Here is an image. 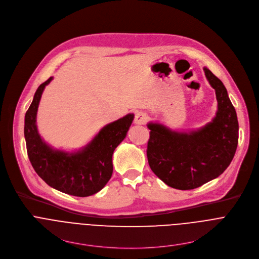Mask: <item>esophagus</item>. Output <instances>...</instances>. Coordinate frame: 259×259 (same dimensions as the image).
Here are the masks:
<instances>
[{
	"instance_id": "esophagus-1",
	"label": "esophagus",
	"mask_w": 259,
	"mask_h": 259,
	"mask_svg": "<svg viewBox=\"0 0 259 259\" xmlns=\"http://www.w3.org/2000/svg\"><path fill=\"white\" fill-rule=\"evenodd\" d=\"M147 114L145 112H137L135 114V118H134V123L137 125H144L147 122Z\"/></svg>"
}]
</instances>
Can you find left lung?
Masks as SVG:
<instances>
[{
	"mask_svg": "<svg viewBox=\"0 0 259 259\" xmlns=\"http://www.w3.org/2000/svg\"><path fill=\"white\" fill-rule=\"evenodd\" d=\"M205 77L215 91L218 111L211 122L189 131L148 123L147 159L167 186L190 190L218 178L231 163L238 145L239 124L223 82L206 67Z\"/></svg>",
	"mask_w": 259,
	"mask_h": 259,
	"instance_id": "8db88e82",
	"label": "left lung"
}]
</instances>
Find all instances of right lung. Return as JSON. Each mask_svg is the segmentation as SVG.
<instances>
[{
    "instance_id": "add662e5",
    "label": "right lung",
    "mask_w": 259,
    "mask_h": 259,
    "mask_svg": "<svg viewBox=\"0 0 259 259\" xmlns=\"http://www.w3.org/2000/svg\"><path fill=\"white\" fill-rule=\"evenodd\" d=\"M50 77L36 90L25 114L24 137L29 160L36 174L51 187L63 193L86 197L101 191L113 174V153L124 140L134 114L104 126L94 139L79 150L55 149L40 137L36 115L41 95L53 80Z\"/></svg>"
}]
</instances>
